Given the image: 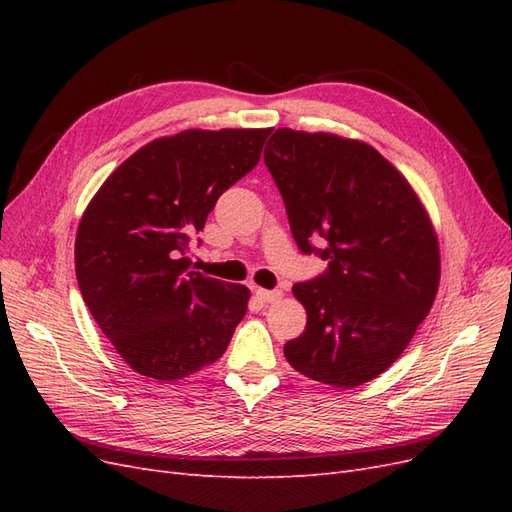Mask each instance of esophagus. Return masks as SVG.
<instances>
[{"mask_svg":"<svg viewBox=\"0 0 512 512\" xmlns=\"http://www.w3.org/2000/svg\"><path fill=\"white\" fill-rule=\"evenodd\" d=\"M256 297L262 303H273V301H280L284 297L282 290H265V288H256Z\"/></svg>","mask_w":512,"mask_h":512,"instance_id":"obj_1","label":"esophagus"}]
</instances>
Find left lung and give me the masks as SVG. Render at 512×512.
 I'll use <instances>...</instances> for the list:
<instances>
[{
	"label": "left lung",
	"mask_w": 512,
	"mask_h": 512,
	"mask_svg": "<svg viewBox=\"0 0 512 512\" xmlns=\"http://www.w3.org/2000/svg\"><path fill=\"white\" fill-rule=\"evenodd\" d=\"M265 164L280 190L292 237L329 269L294 284L305 331L286 361L322 384L354 389L406 350L440 284V245L408 179L380 153L331 132L275 130ZM328 243L316 251L312 240Z\"/></svg>",
	"instance_id": "obj_1"
}]
</instances>
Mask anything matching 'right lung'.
<instances>
[{"mask_svg":"<svg viewBox=\"0 0 512 512\" xmlns=\"http://www.w3.org/2000/svg\"><path fill=\"white\" fill-rule=\"evenodd\" d=\"M271 128L183 130L121 162L89 200L76 280L102 333L141 376L173 382L226 352L250 290L190 271V237L258 164Z\"/></svg>","mask_w":512,"mask_h":512,"instance_id":"add662e5","label":"right lung"}]
</instances>
